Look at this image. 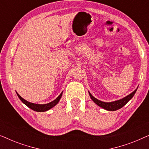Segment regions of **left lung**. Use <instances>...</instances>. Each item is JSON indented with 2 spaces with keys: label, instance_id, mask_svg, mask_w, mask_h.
<instances>
[{
  "label": "left lung",
  "instance_id": "8db88e82",
  "mask_svg": "<svg viewBox=\"0 0 149 149\" xmlns=\"http://www.w3.org/2000/svg\"><path fill=\"white\" fill-rule=\"evenodd\" d=\"M136 90H137V89H136L135 91H133L132 93H130V95H128L127 96L124 97V98L121 99L117 101L113 102H102L100 100H99L95 98V97H93L89 92V93L91 100H92L96 104L98 105L99 107L103 108V109L107 110V111H116V110L121 109V108L123 107V106H125L126 104H127L128 102H129L130 100L133 97L134 95L135 94Z\"/></svg>",
  "mask_w": 149,
  "mask_h": 149
}]
</instances>
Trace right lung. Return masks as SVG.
I'll use <instances>...</instances> for the list:
<instances>
[{
  "label": "right lung",
  "instance_id": "1",
  "mask_svg": "<svg viewBox=\"0 0 149 149\" xmlns=\"http://www.w3.org/2000/svg\"><path fill=\"white\" fill-rule=\"evenodd\" d=\"M17 96L19 97V98L21 100V101L22 102H23L24 104H25L28 107L30 108V109L33 110V111H37V112H44V111H48V110H49L50 109H52V108L54 107V106H56L57 104L58 103L59 100H60L61 97H62V93H61L60 95H59V96L57 97L55 100L51 102L48 103V104H33V103L29 102L26 101V100L22 98V97L20 96V95L18 94L17 93Z\"/></svg>",
  "mask_w": 149,
  "mask_h": 149
}]
</instances>
